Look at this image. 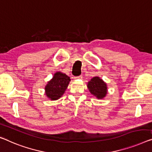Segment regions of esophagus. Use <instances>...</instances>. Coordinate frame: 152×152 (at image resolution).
I'll list each match as a JSON object with an SVG mask.
<instances>
[{
    "mask_svg": "<svg viewBox=\"0 0 152 152\" xmlns=\"http://www.w3.org/2000/svg\"><path fill=\"white\" fill-rule=\"evenodd\" d=\"M76 78L81 79V78H83V76H82V75H80V76H76Z\"/></svg>",
    "mask_w": 152,
    "mask_h": 152,
    "instance_id": "1",
    "label": "esophagus"
}]
</instances>
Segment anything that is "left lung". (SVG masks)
I'll list each match as a JSON object with an SVG mask.
<instances>
[{
  "instance_id": "obj_1",
  "label": "left lung",
  "mask_w": 152,
  "mask_h": 152,
  "mask_svg": "<svg viewBox=\"0 0 152 152\" xmlns=\"http://www.w3.org/2000/svg\"><path fill=\"white\" fill-rule=\"evenodd\" d=\"M87 87L91 94L98 99H102L107 94L106 84L99 77H94L89 81Z\"/></svg>"
}]
</instances>
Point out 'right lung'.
<instances>
[{
  "instance_id": "1",
  "label": "right lung",
  "mask_w": 152,
  "mask_h": 152,
  "mask_svg": "<svg viewBox=\"0 0 152 152\" xmlns=\"http://www.w3.org/2000/svg\"><path fill=\"white\" fill-rule=\"evenodd\" d=\"M70 81L69 77L61 72L54 74L53 79L48 83L45 87L46 95L52 100H56L61 97Z\"/></svg>"
}]
</instances>
